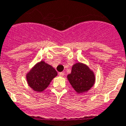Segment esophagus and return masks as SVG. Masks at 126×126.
Here are the masks:
<instances>
[{"label": "esophagus", "instance_id": "1", "mask_svg": "<svg viewBox=\"0 0 126 126\" xmlns=\"http://www.w3.org/2000/svg\"><path fill=\"white\" fill-rule=\"evenodd\" d=\"M64 75H65V73H64L63 72H60V73H59V75L61 76V77H63V76H64Z\"/></svg>", "mask_w": 126, "mask_h": 126}]
</instances>
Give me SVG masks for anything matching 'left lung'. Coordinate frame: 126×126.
<instances>
[{"label": "left lung", "mask_w": 126, "mask_h": 126, "mask_svg": "<svg viewBox=\"0 0 126 126\" xmlns=\"http://www.w3.org/2000/svg\"><path fill=\"white\" fill-rule=\"evenodd\" d=\"M67 79L77 93H83L90 90L95 82L94 72L84 63H76L72 67L71 73Z\"/></svg>", "instance_id": "1"}]
</instances>
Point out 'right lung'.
I'll return each mask as SVG.
<instances>
[{
	"mask_svg": "<svg viewBox=\"0 0 126 126\" xmlns=\"http://www.w3.org/2000/svg\"><path fill=\"white\" fill-rule=\"evenodd\" d=\"M57 75V72L51 65L41 61L36 63L26 74V80L33 91L42 92L47 89Z\"/></svg>",
	"mask_w": 126,
	"mask_h": 126,
	"instance_id": "add662e5",
	"label": "right lung"
}]
</instances>
